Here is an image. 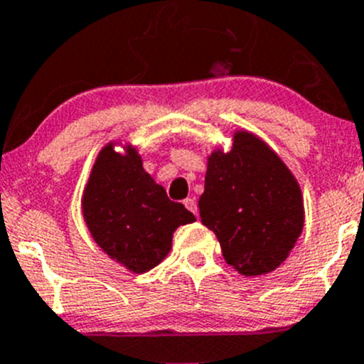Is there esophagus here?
<instances>
[{"mask_svg":"<svg viewBox=\"0 0 364 364\" xmlns=\"http://www.w3.org/2000/svg\"><path fill=\"white\" fill-rule=\"evenodd\" d=\"M183 204H185V208L188 209L190 213H193V215H197V203H196V199H192V197H188V199L183 200Z\"/></svg>","mask_w":364,"mask_h":364,"instance_id":"34e87169","label":"esophagus"}]
</instances>
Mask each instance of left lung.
I'll return each instance as SVG.
<instances>
[{
    "label": "left lung",
    "instance_id": "1",
    "mask_svg": "<svg viewBox=\"0 0 364 364\" xmlns=\"http://www.w3.org/2000/svg\"><path fill=\"white\" fill-rule=\"evenodd\" d=\"M199 211L218 237L223 259L245 277L277 269L304 222L294 176L248 132H236L229 153L209 156Z\"/></svg>",
    "mask_w": 364,
    "mask_h": 364
}]
</instances>
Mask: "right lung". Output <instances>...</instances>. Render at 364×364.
<instances>
[{
	"instance_id": "add662e5",
	"label": "right lung",
	"mask_w": 364,
	"mask_h": 364,
	"mask_svg": "<svg viewBox=\"0 0 364 364\" xmlns=\"http://www.w3.org/2000/svg\"><path fill=\"white\" fill-rule=\"evenodd\" d=\"M84 220L98 247L134 273L159 266L179 225L196 222L183 204L142 168L135 149L127 155L109 144L98 155L82 197Z\"/></svg>"
}]
</instances>
